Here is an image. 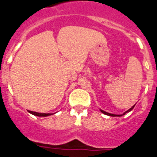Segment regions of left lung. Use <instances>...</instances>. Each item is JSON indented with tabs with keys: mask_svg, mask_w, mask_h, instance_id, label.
Returning a JSON list of instances; mask_svg holds the SVG:
<instances>
[{
	"mask_svg": "<svg viewBox=\"0 0 157 157\" xmlns=\"http://www.w3.org/2000/svg\"><path fill=\"white\" fill-rule=\"evenodd\" d=\"M134 106H135V105H134V106H132V107H131V108H130V109H128V110H127V111H126V112H124V113H123V115H115V114H112V113H109V112H105V111H104V110H101V109H100V111H101V112H102V113H104V114H105V115H107V116H113V117H114V116H123V115H125L126 113H127V112H130V111H131V110H132L133 109H134Z\"/></svg>",
	"mask_w": 157,
	"mask_h": 157,
	"instance_id": "1",
	"label": "left lung"
}]
</instances>
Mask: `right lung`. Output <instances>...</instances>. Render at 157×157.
I'll return each mask as SVG.
<instances>
[{
  "mask_svg": "<svg viewBox=\"0 0 157 157\" xmlns=\"http://www.w3.org/2000/svg\"><path fill=\"white\" fill-rule=\"evenodd\" d=\"M28 112H30V114L34 115V116H41V117H46V116H51V115H52V113H39V112H32V111H28Z\"/></svg>",
  "mask_w": 157,
  "mask_h": 157,
  "instance_id": "obj_1",
  "label": "right lung"
}]
</instances>
